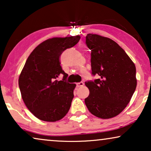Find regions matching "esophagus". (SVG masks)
<instances>
[{"mask_svg":"<svg viewBox=\"0 0 151 151\" xmlns=\"http://www.w3.org/2000/svg\"><path fill=\"white\" fill-rule=\"evenodd\" d=\"M84 86V83L82 82H78V83H76V86L77 87H82V86Z\"/></svg>","mask_w":151,"mask_h":151,"instance_id":"obj_1","label":"esophagus"}]
</instances>
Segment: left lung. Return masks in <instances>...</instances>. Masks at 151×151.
<instances>
[{
	"mask_svg": "<svg viewBox=\"0 0 151 151\" xmlns=\"http://www.w3.org/2000/svg\"><path fill=\"white\" fill-rule=\"evenodd\" d=\"M86 44L91 51L92 74L100 78L85 82L89 89L85 104L95 116L112 118L126 108L135 92V65L124 50L110 38L88 34Z\"/></svg>",
	"mask_w": 151,
	"mask_h": 151,
	"instance_id": "8db88e82",
	"label": "left lung"
}]
</instances>
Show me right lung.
Instances as JSON below:
<instances>
[{
    "label": "right lung",
    "mask_w": 151,
    "mask_h": 151,
    "mask_svg": "<svg viewBox=\"0 0 151 151\" xmlns=\"http://www.w3.org/2000/svg\"><path fill=\"white\" fill-rule=\"evenodd\" d=\"M80 36L52 38L38 45L27 60L18 79L26 106L37 118L56 122L71 107L76 84L67 82L68 75L60 66V57L79 42ZM60 74L63 81L57 80Z\"/></svg>",
    "instance_id": "add662e5"
}]
</instances>
